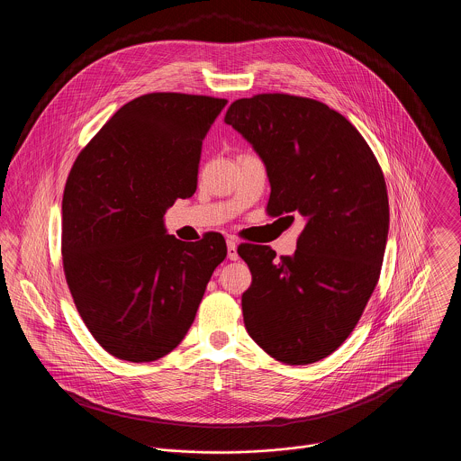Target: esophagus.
<instances>
[{"mask_svg": "<svg viewBox=\"0 0 461 461\" xmlns=\"http://www.w3.org/2000/svg\"><path fill=\"white\" fill-rule=\"evenodd\" d=\"M227 256H229V259L230 261H238V243H236V240L234 238H229L227 240Z\"/></svg>", "mask_w": 461, "mask_h": 461, "instance_id": "34e87169", "label": "esophagus"}]
</instances>
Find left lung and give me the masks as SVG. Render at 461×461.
I'll use <instances>...</instances> for the list:
<instances>
[{"label":"left lung","mask_w":461,"mask_h":461,"mask_svg":"<svg viewBox=\"0 0 461 461\" xmlns=\"http://www.w3.org/2000/svg\"><path fill=\"white\" fill-rule=\"evenodd\" d=\"M225 122L266 165L267 214L305 218L293 256L238 247L252 271L245 327L284 364L318 362L348 339L378 284L389 234L384 172L357 128L316 99L258 94L234 101Z\"/></svg>","instance_id":"1"}]
</instances>
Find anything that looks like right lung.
Returning a JSON list of instances; mask_svg holds the SVG:
<instances>
[{"instance_id": "obj_1", "label": "right lung", "mask_w": 461, "mask_h": 461, "mask_svg": "<svg viewBox=\"0 0 461 461\" xmlns=\"http://www.w3.org/2000/svg\"><path fill=\"white\" fill-rule=\"evenodd\" d=\"M225 99L177 92L124 104L77 154L62 200V259L76 309L113 357L152 362L185 339L227 256L221 234H167L165 211L197 190L202 140Z\"/></svg>"}]
</instances>
